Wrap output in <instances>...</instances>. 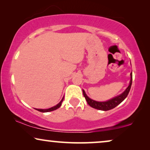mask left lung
Instances as JSON below:
<instances>
[{
	"label": "left lung",
	"mask_w": 150,
	"mask_h": 150,
	"mask_svg": "<svg viewBox=\"0 0 150 150\" xmlns=\"http://www.w3.org/2000/svg\"><path fill=\"white\" fill-rule=\"evenodd\" d=\"M132 82V73H131L130 81H129V86L127 87V88L119 95L116 96V97H113V98H112L110 99H109V100L105 101H97L93 100V99H92L90 98V97H88L87 95L85 93L84 90H82L83 95L84 96L88 104L90 106L93 108L100 110L107 111V110H109L114 108H115L116 106H117V105L120 104V103L122 102L125 98H126L129 91H130Z\"/></svg>",
	"instance_id": "8db88e82"
}]
</instances>
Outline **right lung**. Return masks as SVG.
Listing matches in <instances>:
<instances>
[{"mask_svg":"<svg viewBox=\"0 0 150 150\" xmlns=\"http://www.w3.org/2000/svg\"><path fill=\"white\" fill-rule=\"evenodd\" d=\"M63 100H64V97H63L62 99V100L60 101V102H59V103H57V104L56 105H55V106L50 108H48V109H37V108H35V109L37 110L38 111L41 112H48L53 111V110H57V108H59L61 106Z\"/></svg>","mask_w":150,"mask_h":150,"instance_id":"obj_1","label":"right lung"}]
</instances>
